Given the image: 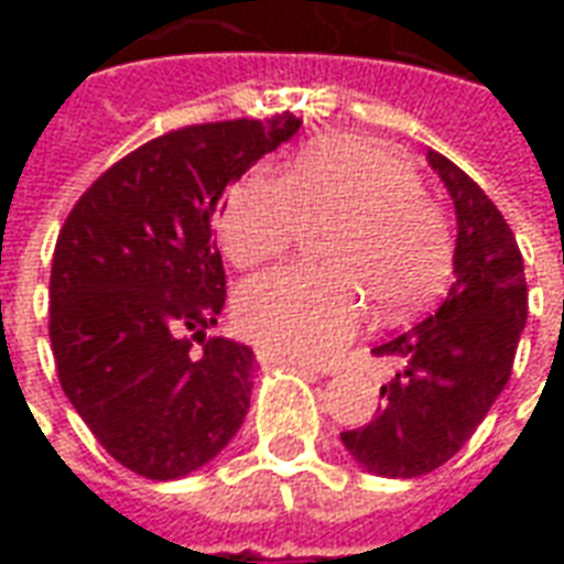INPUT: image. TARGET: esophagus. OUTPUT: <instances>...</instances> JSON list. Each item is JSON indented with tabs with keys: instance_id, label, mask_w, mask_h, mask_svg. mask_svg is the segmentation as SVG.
<instances>
[{
	"instance_id": "34e87169",
	"label": "esophagus",
	"mask_w": 564,
	"mask_h": 564,
	"mask_svg": "<svg viewBox=\"0 0 564 564\" xmlns=\"http://www.w3.org/2000/svg\"><path fill=\"white\" fill-rule=\"evenodd\" d=\"M257 359L262 362V366H295L302 368V371H319L317 366H311V362H305V359H293V356H281L274 354V350H257Z\"/></svg>"
}]
</instances>
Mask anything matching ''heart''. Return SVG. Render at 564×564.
<instances>
[{
  "label": "heart",
  "mask_w": 564,
  "mask_h": 564,
  "mask_svg": "<svg viewBox=\"0 0 564 564\" xmlns=\"http://www.w3.org/2000/svg\"><path fill=\"white\" fill-rule=\"evenodd\" d=\"M329 229L302 262L245 283L235 323L265 350L332 356L375 305L402 319L432 302L453 262L449 223L423 193L411 162L375 141L326 139L302 150L283 177L247 174L220 214V245L238 269L283 257L307 226Z\"/></svg>",
  "instance_id": "obj_1"
}]
</instances>
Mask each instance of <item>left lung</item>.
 <instances>
[{"label": "left lung", "mask_w": 564, "mask_h": 564, "mask_svg": "<svg viewBox=\"0 0 564 564\" xmlns=\"http://www.w3.org/2000/svg\"><path fill=\"white\" fill-rule=\"evenodd\" d=\"M429 162L456 205V281L435 314L375 344L395 378L378 414L341 432L350 456L383 477H420L459 453L505 390L529 314L522 253L496 202L444 153L429 150Z\"/></svg>", "instance_id": "8db88e82"}]
</instances>
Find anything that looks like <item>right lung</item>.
Masks as SVG:
<instances>
[{"label": "right lung", "instance_id": "1", "mask_svg": "<svg viewBox=\"0 0 564 564\" xmlns=\"http://www.w3.org/2000/svg\"><path fill=\"white\" fill-rule=\"evenodd\" d=\"M299 127L274 115L172 129L105 169L59 229L56 378L96 441L148 480L196 471L245 423L253 350L208 338L226 302L214 217Z\"/></svg>", "mask_w": 564, "mask_h": 564}]
</instances>
